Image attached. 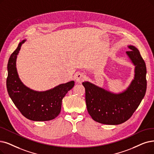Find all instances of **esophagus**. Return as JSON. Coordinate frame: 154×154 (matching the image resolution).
<instances>
[{
	"label": "esophagus",
	"instance_id": "esophagus-1",
	"mask_svg": "<svg viewBox=\"0 0 154 154\" xmlns=\"http://www.w3.org/2000/svg\"><path fill=\"white\" fill-rule=\"evenodd\" d=\"M75 78L77 82L82 83L85 78V76L82 72H77L75 75Z\"/></svg>",
	"mask_w": 154,
	"mask_h": 154
}]
</instances>
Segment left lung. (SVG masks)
<instances>
[{
  "label": "left lung",
  "instance_id": "8db88e82",
  "mask_svg": "<svg viewBox=\"0 0 154 154\" xmlns=\"http://www.w3.org/2000/svg\"><path fill=\"white\" fill-rule=\"evenodd\" d=\"M126 53L134 67V76L128 87L118 94L108 91L89 82H83L87 110L94 121L117 125L130 119L139 106L146 90V68L138 48L129 45Z\"/></svg>",
  "mask_w": 154,
  "mask_h": 154
}]
</instances>
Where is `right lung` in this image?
Here are the masks:
<instances>
[{
  "instance_id": "add662e5",
  "label": "right lung",
  "mask_w": 154,
  "mask_h": 154,
  "mask_svg": "<svg viewBox=\"0 0 154 154\" xmlns=\"http://www.w3.org/2000/svg\"><path fill=\"white\" fill-rule=\"evenodd\" d=\"M25 42L26 40H23L20 43L8 61L6 85L9 95L18 110L27 119L35 121L54 119L59 114L63 98L72 88L75 82L60 84L43 91L32 90L24 85L18 76L16 59L22 44Z\"/></svg>"
}]
</instances>
